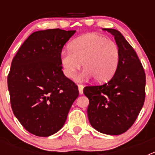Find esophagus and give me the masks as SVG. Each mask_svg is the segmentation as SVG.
Wrapping results in <instances>:
<instances>
[{
    "instance_id": "34e87169",
    "label": "esophagus",
    "mask_w": 155,
    "mask_h": 155,
    "mask_svg": "<svg viewBox=\"0 0 155 155\" xmlns=\"http://www.w3.org/2000/svg\"><path fill=\"white\" fill-rule=\"evenodd\" d=\"M83 89H84V86L81 85V84H78L79 94H83Z\"/></svg>"
}]
</instances>
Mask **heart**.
<instances>
[{
    "label": "heart",
    "instance_id": "1",
    "mask_svg": "<svg viewBox=\"0 0 155 155\" xmlns=\"http://www.w3.org/2000/svg\"><path fill=\"white\" fill-rule=\"evenodd\" d=\"M63 73L73 78L81 67L84 68L78 81L91 78L98 83L113 78L120 64V49L116 42L98 33H88L78 37L70 43V50L60 53Z\"/></svg>",
    "mask_w": 155,
    "mask_h": 155
}]
</instances>
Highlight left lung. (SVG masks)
Here are the masks:
<instances>
[{
	"instance_id": "obj_1",
	"label": "left lung",
	"mask_w": 155,
	"mask_h": 155,
	"mask_svg": "<svg viewBox=\"0 0 155 155\" xmlns=\"http://www.w3.org/2000/svg\"><path fill=\"white\" fill-rule=\"evenodd\" d=\"M103 30L114 36L120 64L108 83L85 87L84 94L89 100L87 117L91 127L102 134L120 135L130 128L143 107L146 77L136 52L121 32Z\"/></svg>"
}]
</instances>
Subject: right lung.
<instances>
[{
    "label": "right lung",
    "mask_w": 155,
    "mask_h": 155,
    "mask_svg": "<svg viewBox=\"0 0 155 155\" xmlns=\"http://www.w3.org/2000/svg\"><path fill=\"white\" fill-rule=\"evenodd\" d=\"M75 30L33 32L23 42L8 77L11 105L16 118L35 136L49 137L65 124L78 88L64 74L60 53Z\"/></svg>",
    "instance_id": "add662e5"
}]
</instances>
